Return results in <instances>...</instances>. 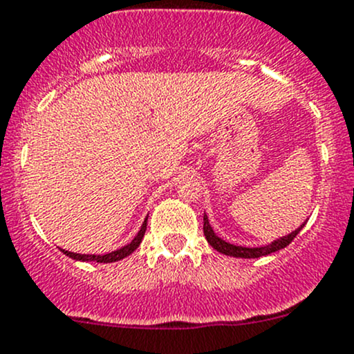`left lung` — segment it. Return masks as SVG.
<instances>
[{"label": "left lung", "instance_id": "obj_1", "mask_svg": "<svg viewBox=\"0 0 354 354\" xmlns=\"http://www.w3.org/2000/svg\"><path fill=\"white\" fill-rule=\"evenodd\" d=\"M304 225L305 224L300 225L297 230H293V232L288 234V236L281 237V239L274 241V243H271L268 245H263V248H243V245H234V244L225 243V241H222L221 237L215 236L214 229H212L210 224H208L207 215H203V234H205L208 244H210L214 249H217L218 252H222V254L234 256V258H261V256L271 254V252H274V251H280V249L286 248V245L295 239L297 234L302 230Z\"/></svg>", "mask_w": 354, "mask_h": 354}]
</instances>
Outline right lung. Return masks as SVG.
Wrapping results in <instances>:
<instances>
[{
    "label": "right lung",
    "mask_w": 354,
    "mask_h": 354,
    "mask_svg": "<svg viewBox=\"0 0 354 354\" xmlns=\"http://www.w3.org/2000/svg\"><path fill=\"white\" fill-rule=\"evenodd\" d=\"M146 229H147V218L144 221L142 227H140L139 234H137L136 237H133V241L127 245H124L122 249H118V251H113V252H109V254H103V256H95V254H76V252H69V251H64L62 249V252H64L66 256H69V258L73 259H80V261H96V263H113V261H118V259H124L125 256L132 254L133 251H136L137 248H139L140 241H142L144 234H146Z\"/></svg>",
    "instance_id": "1"
}]
</instances>
